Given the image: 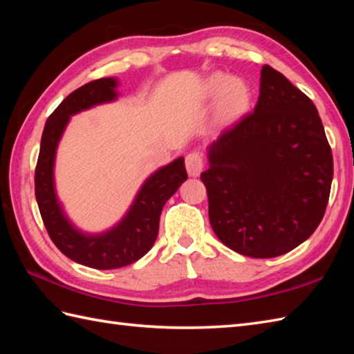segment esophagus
I'll return each mask as SVG.
<instances>
[{
    "mask_svg": "<svg viewBox=\"0 0 354 354\" xmlns=\"http://www.w3.org/2000/svg\"><path fill=\"white\" fill-rule=\"evenodd\" d=\"M204 165H205L204 156H202L199 152H192L185 156V167L190 176H199L202 169H204Z\"/></svg>",
    "mask_w": 354,
    "mask_h": 354,
    "instance_id": "1",
    "label": "esophagus"
}]
</instances>
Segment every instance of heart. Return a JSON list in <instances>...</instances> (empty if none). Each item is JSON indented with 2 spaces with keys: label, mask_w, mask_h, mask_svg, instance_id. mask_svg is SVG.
<instances>
[{
  "label": "heart",
  "mask_w": 354,
  "mask_h": 354,
  "mask_svg": "<svg viewBox=\"0 0 354 354\" xmlns=\"http://www.w3.org/2000/svg\"><path fill=\"white\" fill-rule=\"evenodd\" d=\"M207 93L213 97L222 95L221 114L225 120L239 117L250 103V93L240 80L230 79L223 74H214L208 80Z\"/></svg>",
  "instance_id": "b5f03b06"
}]
</instances>
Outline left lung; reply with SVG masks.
<instances>
[{
    "label": "left lung",
    "instance_id": "8db88e82",
    "mask_svg": "<svg viewBox=\"0 0 354 354\" xmlns=\"http://www.w3.org/2000/svg\"><path fill=\"white\" fill-rule=\"evenodd\" d=\"M201 173L214 234L230 250L272 259L309 239L326 213L333 156L313 102L261 68L255 108L208 149Z\"/></svg>",
    "mask_w": 354,
    "mask_h": 354
}]
</instances>
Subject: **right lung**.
I'll return each mask as SVG.
<instances>
[{
  "mask_svg": "<svg viewBox=\"0 0 354 354\" xmlns=\"http://www.w3.org/2000/svg\"><path fill=\"white\" fill-rule=\"evenodd\" d=\"M117 82L111 77L93 80L77 88L51 112L45 123L35 170V194L42 222L57 250L73 261L94 269H115L140 260L153 246L162 207L185 179L184 158L155 171L141 187L129 213L111 231L99 236L82 234L64 216L59 205L53 165L57 142L70 115L117 97Z\"/></svg>",
  "mask_w": 354,
  "mask_h": 354,
  "instance_id": "add662e5",
  "label": "right lung"
}]
</instances>
